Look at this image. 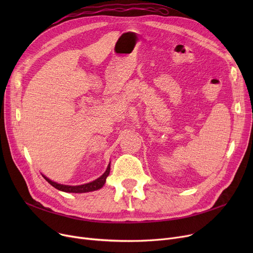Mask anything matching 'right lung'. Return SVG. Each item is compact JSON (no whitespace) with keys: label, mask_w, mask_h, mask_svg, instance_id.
Instances as JSON below:
<instances>
[{"label":"right lung","mask_w":253,"mask_h":253,"mask_svg":"<svg viewBox=\"0 0 253 253\" xmlns=\"http://www.w3.org/2000/svg\"><path fill=\"white\" fill-rule=\"evenodd\" d=\"M110 169H111V165L108 166L106 168L104 173L97 179H95L94 181L89 182V183H85L82 185H64V184H59L56 183L54 181L50 180L49 178H47L46 176H44V178L55 189L62 191V192H66V193H87V192H92V191H96L100 188L103 187V184L105 182L106 177L110 174Z\"/></svg>","instance_id":"obj_1"}]
</instances>
